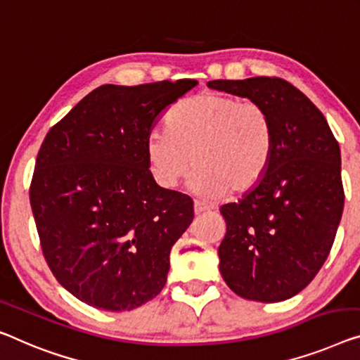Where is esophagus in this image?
<instances>
[{
    "instance_id": "1",
    "label": "esophagus",
    "mask_w": 360,
    "mask_h": 360,
    "mask_svg": "<svg viewBox=\"0 0 360 360\" xmlns=\"http://www.w3.org/2000/svg\"><path fill=\"white\" fill-rule=\"evenodd\" d=\"M207 212H210V207L203 205V203H198V202L194 203V213L195 214H202V213H207Z\"/></svg>"
}]
</instances>
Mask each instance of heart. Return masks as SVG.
Returning <instances> with one entry per match:
<instances>
[{"instance_id":"obj_1","label":"heart","mask_w":360,"mask_h":360,"mask_svg":"<svg viewBox=\"0 0 360 360\" xmlns=\"http://www.w3.org/2000/svg\"><path fill=\"white\" fill-rule=\"evenodd\" d=\"M166 129H153L146 142L150 174L165 189H173L194 165L191 187L197 194H244L271 163L275 131L257 101L217 92L195 95L166 115Z\"/></svg>"}]
</instances>
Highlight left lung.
I'll list each match as a JSON object with an SVG mask.
<instances>
[{"mask_svg":"<svg viewBox=\"0 0 360 360\" xmlns=\"http://www.w3.org/2000/svg\"><path fill=\"white\" fill-rule=\"evenodd\" d=\"M208 87L265 106L275 131L264 178L219 208L226 221L219 271L240 297L286 300L314 280L333 245L345 207L340 143L321 111L288 80H212Z\"/></svg>","mask_w":360,"mask_h":360,"instance_id":"left-lung-1","label":"left lung"}]
</instances>
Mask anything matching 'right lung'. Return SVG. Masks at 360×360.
I'll list each match as a JSON object with an SVG mask.
<instances>
[{
    "label": "right lung",
    "mask_w": 360,
    "mask_h": 360,
    "mask_svg": "<svg viewBox=\"0 0 360 360\" xmlns=\"http://www.w3.org/2000/svg\"><path fill=\"white\" fill-rule=\"evenodd\" d=\"M195 85H101L41 143L30 207L43 257L58 283L92 307L132 310L165 286L194 203L155 182L146 142L162 111Z\"/></svg>",
    "instance_id": "add662e5"
}]
</instances>
